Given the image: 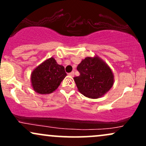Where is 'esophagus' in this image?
Masks as SVG:
<instances>
[{
    "instance_id": "1",
    "label": "esophagus",
    "mask_w": 146,
    "mask_h": 146,
    "mask_svg": "<svg viewBox=\"0 0 146 146\" xmlns=\"http://www.w3.org/2000/svg\"><path fill=\"white\" fill-rule=\"evenodd\" d=\"M68 75H69V76H71V77H73V76H74V72L72 71L71 73H68Z\"/></svg>"
}]
</instances>
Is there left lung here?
I'll use <instances>...</instances> for the list:
<instances>
[{"label":"left lung","instance_id":"obj_1","mask_svg":"<svg viewBox=\"0 0 146 146\" xmlns=\"http://www.w3.org/2000/svg\"><path fill=\"white\" fill-rule=\"evenodd\" d=\"M77 69L80 75L73 79L79 92L86 98H100L113 86L111 68L98 56L86 57L79 64Z\"/></svg>","mask_w":146,"mask_h":146}]
</instances>
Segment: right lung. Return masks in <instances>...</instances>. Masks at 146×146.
<instances>
[{"label":"right lung","instance_id":"right-lung-1","mask_svg":"<svg viewBox=\"0 0 146 146\" xmlns=\"http://www.w3.org/2000/svg\"><path fill=\"white\" fill-rule=\"evenodd\" d=\"M66 76L64 67L53 58L44 60L33 70L31 82L33 89L41 95L55 91Z\"/></svg>","mask_w":146,"mask_h":146}]
</instances>
